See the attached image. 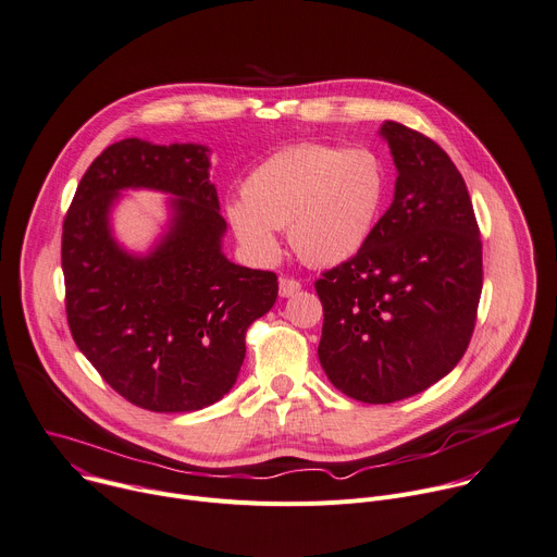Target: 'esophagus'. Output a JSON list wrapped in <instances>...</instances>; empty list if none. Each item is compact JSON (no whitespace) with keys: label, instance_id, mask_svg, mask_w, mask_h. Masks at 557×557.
Here are the masks:
<instances>
[{"label":"esophagus","instance_id":"34e87169","mask_svg":"<svg viewBox=\"0 0 557 557\" xmlns=\"http://www.w3.org/2000/svg\"><path fill=\"white\" fill-rule=\"evenodd\" d=\"M299 288H301V284L293 277H282L280 280V295L282 297H293L295 293H299Z\"/></svg>","mask_w":557,"mask_h":557}]
</instances>
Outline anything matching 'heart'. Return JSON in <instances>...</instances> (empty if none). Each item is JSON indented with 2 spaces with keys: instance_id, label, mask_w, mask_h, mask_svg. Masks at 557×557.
Listing matches in <instances>:
<instances>
[{
  "instance_id": "1",
  "label": "heart",
  "mask_w": 557,
  "mask_h": 557,
  "mask_svg": "<svg viewBox=\"0 0 557 557\" xmlns=\"http://www.w3.org/2000/svg\"><path fill=\"white\" fill-rule=\"evenodd\" d=\"M384 169L369 148L293 144L242 182L226 209L237 239L262 260L280 252L286 228L295 256L313 267L346 262L367 244L384 201Z\"/></svg>"
}]
</instances>
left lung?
<instances>
[{"label": "left lung", "instance_id": "8db88e82", "mask_svg": "<svg viewBox=\"0 0 557 557\" xmlns=\"http://www.w3.org/2000/svg\"><path fill=\"white\" fill-rule=\"evenodd\" d=\"M395 197L367 244L315 282L320 364L344 395L388 404L426 391L462 360L482 293V239L467 184L444 148L382 126Z\"/></svg>", "mask_w": 557, "mask_h": 557}]
</instances>
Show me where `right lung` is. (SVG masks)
<instances>
[{
  "mask_svg": "<svg viewBox=\"0 0 557 557\" xmlns=\"http://www.w3.org/2000/svg\"><path fill=\"white\" fill-rule=\"evenodd\" d=\"M205 146L111 144L84 173L62 226L71 335L102 380L139 409L199 411L224 397L246 356L248 326L271 311L277 275L228 262L226 222ZM122 187L177 194L176 218L148 259L112 242Z\"/></svg>",
  "mask_w": 557,
  "mask_h": 557,
  "instance_id": "obj_1",
  "label": "right lung"
}]
</instances>
